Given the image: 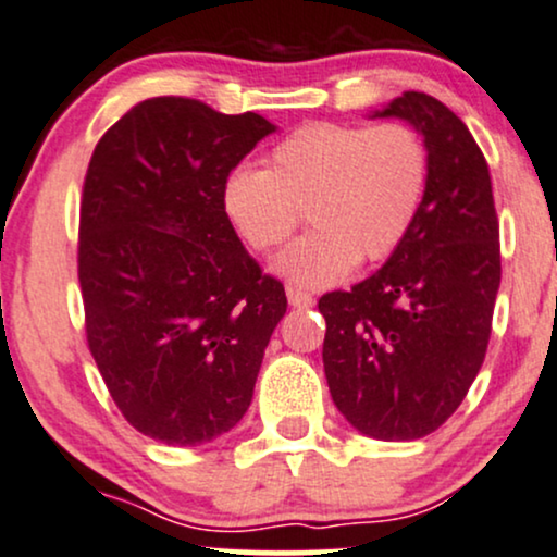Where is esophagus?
Instances as JSON below:
<instances>
[{"mask_svg":"<svg viewBox=\"0 0 557 557\" xmlns=\"http://www.w3.org/2000/svg\"><path fill=\"white\" fill-rule=\"evenodd\" d=\"M287 300H290L293 308H311L313 306V295L306 293V290H298V287H287Z\"/></svg>","mask_w":557,"mask_h":557,"instance_id":"1","label":"esophagus"}]
</instances>
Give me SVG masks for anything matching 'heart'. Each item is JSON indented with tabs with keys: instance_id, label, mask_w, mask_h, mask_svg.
<instances>
[{
	"instance_id": "b5f03b06",
	"label": "heart",
	"mask_w": 557,
	"mask_h": 557,
	"mask_svg": "<svg viewBox=\"0 0 557 557\" xmlns=\"http://www.w3.org/2000/svg\"><path fill=\"white\" fill-rule=\"evenodd\" d=\"M429 153L400 123H308L270 153V169L238 164L223 182V210L255 251H270L298 228L313 231L274 259V272L302 287H331L357 262L398 249L424 202Z\"/></svg>"
}]
</instances>
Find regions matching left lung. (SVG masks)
<instances>
[{
    "label": "left lung",
    "mask_w": 557,
    "mask_h": 557,
    "mask_svg": "<svg viewBox=\"0 0 557 557\" xmlns=\"http://www.w3.org/2000/svg\"><path fill=\"white\" fill-rule=\"evenodd\" d=\"M370 117H398L424 138L429 182L388 262L319 300L323 370L357 432L411 442L453 417L483 364L502 285L498 221L488 164L447 104L404 91Z\"/></svg>",
    "instance_id": "8db88e82"
}]
</instances>
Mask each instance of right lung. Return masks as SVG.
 <instances>
[{
	"label": "right lung",
	"instance_id": "1",
	"mask_svg": "<svg viewBox=\"0 0 557 557\" xmlns=\"http://www.w3.org/2000/svg\"><path fill=\"white\" fill-rule=\"evenodd\" d=\"M277 128L257 112L151 97L91 153L79 215L87 342L140 434L195 447L255 396L283 283L262 274L223 210V182Z\"/></svg>",
	"mask_w": 557,
	"mask_h": 557
}]
</instances>
